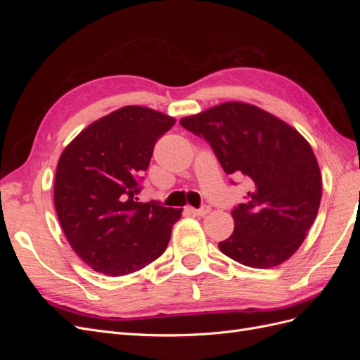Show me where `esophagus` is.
Segmentation results:
<instances>
[{
  "instance_id": "34e87169",
  "label": "esophagus",
  "mask_w": 360,
  "mask_h": 360,
  "mask_svg": "<svg viewBox=\"0 0 360 360\" xmlns=\"http://www.w3.org/2000/svg\"><path fill=\"white\" fill-rule=\"evenodd\" d=\"M210 207L209 205H202L201 209H191V213L193 214V216H205L207 213H210Z\"/></svg>"
}]
</instances>
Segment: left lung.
Wrapping results in <instances>:
<instances>
[{
  "instance_id": "1",
  "label": "left lung",
  "mask_w": 360,
  "mask_h": 360,
  "mask_svg": "<svg viewBox=\"0 0 360 360\" xmlns=\"http://www.w3.org/2000/svg\"><path fill=\"white\" fill-rule=\"evenodd\" d=\"M180 124L202 136L224 171L249 192L231 212L222 252L254 269L276 267L303 243L321 201V172L309 143L284 120L243 102H225Z\"/></svg>"
}]
</instances>
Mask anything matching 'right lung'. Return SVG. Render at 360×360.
I'll use <instances>...</instances> for the list:
<instances>
[{
	"label": "right lung",
	"instance_id": "add662e5",
	"mask_svg": "<svg viewBox=\"0 0 360 360\" xmlns=\"http://www.w3.org/2000/svg\"><path fill=\"white\" fill-rule=\"evenodd\" d=\"M174 123L150 108L123 106L63 150L53 183L58 221L75 254L99 274L130 275L165 252L181 209L136 195L156 141Z\"/></svg>",
	"mask_w": 360,
	"mask_h": 360
}]
</instances>
